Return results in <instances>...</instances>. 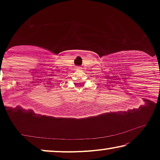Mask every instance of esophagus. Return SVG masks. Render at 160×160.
<instances>
[{"mask_svg": "<svg viewBox=\"0 0 160 160\" xmlns=\"http://www.w3.org/2000/svg\"><path fill=\"white\" fill-rule=\"evenodd\" d=\"M77 69L78 70V69H81V68H79V67H78V68H77Z\"/></svg>", "mask_w": 160, "mask_h": 160, "instance_id": "1", "label": "esophagus"}]
</instances>
